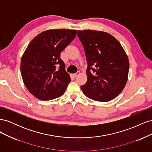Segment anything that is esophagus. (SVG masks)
Returning <instances> with one entry per match:
<instances>
[{"mask_svg":"<svg viewBox=\"0 0 152 152\" xmlns=\"http://www.w3.org/2000/svg\"><path fill=\"white\" fill-rule=\"evenodd\" d=\"M80 73V72H79V71H78V72H77V73H74V74H73V76H74L75 77H77L78 75H79V74Z\"/></svg>","mask_w":152,"mask_h":152,"instance_id":"1","label":"esophagus"}]
</instances>
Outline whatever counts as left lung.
<instances>
[{
  "mask_svg": "<svg viewBox=\"0 0 152 152\" xmlns=\"http://www.w3.org/2000/svg\"><path fill=\"white\" fill-rule=\"evenodd\" d=\"M87 63L86 83L80 88L91 99L112 100L125 87L129 69L127 54L118 41L107 32L78 30Z\"/></svg>",
  "mask_w": 152,
  "mask_h": 152,
  "instance_id": "8db88e82",
  "label": "left lung"
}]
</instances>
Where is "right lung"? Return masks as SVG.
<instances>
[{"label":"right lung","mask_w":152,"mask_h":152,"mask_svg":"<svg viewBox=\"0 0 152 152\" xmlns=\"http://www.w3.org/2000/svg\"><path fill=\"white\" fill-rule=\"evenodd\" d=\"M75 30L44 31L32 40L23 55L21 74L30 93L42 101L57 98L71 81L60 53L75 39Z\"/></svg>","instance_id":"add662e5"}]
</instances>
